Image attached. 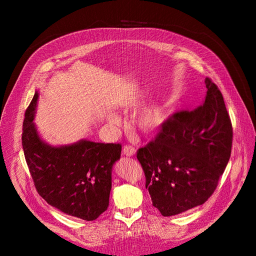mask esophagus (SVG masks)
Returning <instances> with one entry per match:
<instances>
[{
    "mask_svg": "<svg viewBox=\"0 0 256 256\" xmlns=\"http://www.w3.org/2000/svg\"><path fill=\"white\" fill-rule=\"evenodd\" d=\"M135 152H136V150H135V148H133L132 145H125L123 148V154L125 156H133L135 154Z\"/></svg>",
    "mask_w": 256,
    "mask_h": 256,
    "instance_id": "1",
    "label": "esophagus"
}]
</instances>
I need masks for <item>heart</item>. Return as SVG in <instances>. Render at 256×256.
I'll use <instances>...</instances> for the list:
<instances>
[{"instance_id":"obj_1","label":"heart","mask_w":256,"mask_h":256,"mask_svg":"<svg viewBox=\"0 0 256 256\" xmlns=\"http://www.w3.org/2000/svg\"><path fill=\"white\" fill-rule=\"evenodd\" d=\"M110 121L112 123H116L118 121V118L116 116H111ZM165 121L166 112L164 111V108H162L160 106L144 108V110L140 111L136 116L138 126L142 130L143 132L148 134L156 133L162 125H164Z\"/></svg>"}]
</instances>
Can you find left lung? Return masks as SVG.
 Wrapping results in <instances>:
<instances>
[{
  "instance_id": "left-lung-1",
  "label": "left lung",
  "mask_w": 256,
  "mask_h": 256,
  "mask_svg": "<svg viewBox=\"0 0 256 256\" xmlns=\"http://www.w3.org/2000/svg\"><path fill=\"white\" fill-rule=\"evenodd\" d=\"M204 84L202 104L174 113L136 153L152 202L164 216L204 204L230 160L231 118L218 86L210 78Z\"/></svg>"
}]
</instances>
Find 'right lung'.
Listing matches in <instances>:
<instances>
[{
	"label": "right lung",
	"instance_id": "1",
	"mask_svg": "<svg viewBox=\"0 0 256 256\" xmlns=\"http://www.w3.org/2000/svg\"><path fill=\"white\" fill-rule=\"evenodd\" d=\"M38 94L26 108L22 133L25 160L37 192L55 208L86 221L108 206L112 166L122 145L90 140L50 148L37 135L34 120Z\"/></svg>",
	"mask_w": 256,
	"mask_h": 256
}]
</instances>
